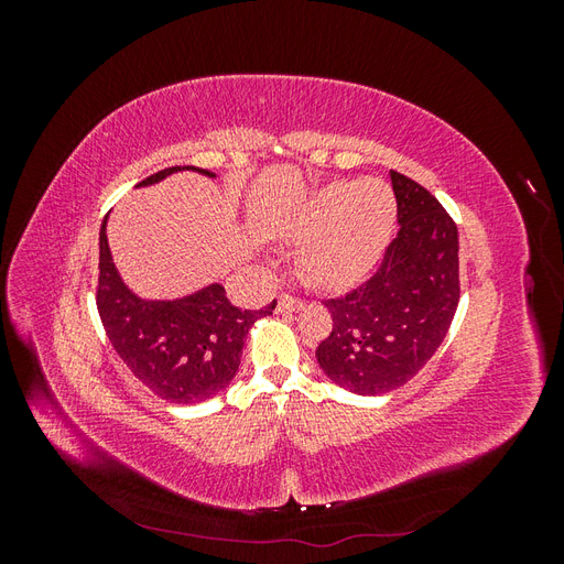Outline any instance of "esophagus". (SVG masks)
Returning a JSON list of instances; mask_svg holds the SVG:
<instances>
[{
	"label": "esophagus",
	"mask_w": 564,
	"mask_h": 564,
	"mask_svg": "<svg viewBox=\"0 0 564 564\" xmlns=\"http://www.w3.org/2000/svg\"><path fill=\"white\" fill-rule=\"evenodd\" d=\"M303 301L301 299H294V296H280V301H278V313H296V311H301L303 308Z\"/></svg>",
	"instance_id": "1"
}]
</instances>
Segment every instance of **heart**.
<instances>
[{
    "mask_svg": "<svg viewBox=\"0 0 564 564\" xmlns=\"http://www.w3.org/2000/svg\"><path fill=\"white\" fill-rule=\"evenodd\" d=\"M395 214V195L383 181H334L301 197L275 230L284 242H305L301 265L315 282L344 286L379 261Z\"/></svg>",
    "mask_w": 564,
    "mask_h": 564,
    "instance_id": "heart-1",
    "label": "heart"
}]
</instances>
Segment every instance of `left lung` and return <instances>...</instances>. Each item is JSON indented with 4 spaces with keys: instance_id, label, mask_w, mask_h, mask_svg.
Instances as JSON below:
<instances>
[{
    "instance_id": "left-lung-1",
    "label": "left lung",
    "mask_w": 564,
    "mask_h": 564,
    "mask_svg": "<svg viewBox=\"0 0 564 564\" xmlns=\"http://www.w3.org/2000/svg\"><path fill=\"white\" fill-rule=\"evenodd\" d=\"M398 237L377 275L329 299L332 334L315 350L324 377L355 395H383L414 379L445 340L458 305V232L416 181L390 172Z\"/></svg>"
}]
</instances>
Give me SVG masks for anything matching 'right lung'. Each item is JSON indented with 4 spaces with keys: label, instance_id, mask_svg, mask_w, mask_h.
<instances>
[{
    "label": "right lung",
    "instance_id": "add662e5",
    "mask_svg": "<svg viewBox=\"0 0 564 564\" xmlns=\"http://www.w3.org/2000/svg\"><path fill=\"white\" fill-rule=\"evenodd\" d=\"M178 172L216 174L197 166H169L139 183L155 185ZM100 322L115 352L129 371L158 398L176 404H197L226 390L240 369L251 324L272 315L278 301L261 311H240L218 282L181 299H143L119 275L108 245V216L98 237Z\"/></svg>",
    "mask_w": 564,
    "mask_h": 564
}]
</instances>
